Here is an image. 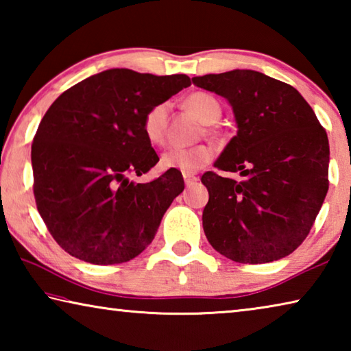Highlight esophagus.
I'll return each instance as SVG.
<instances>
[{"label": "esophagus", "instance_id": "esophagus-1", "mask_svg": "<svg viewBox=\"0 0 351 351\" xmlns=\"http://www.w3.org/2000/svg\"><path fill=\"white\" fill-rule=\"evenodd\" d=\"M198 181H199L198 176H195V175H184V182H186L187 187L193 186V184H197Z\"/></svg>", "mask_w": 351, "mask_h": 351}]
</instances>
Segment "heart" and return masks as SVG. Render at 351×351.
Instances as JSON below:
<instances>
[{
	"mask_svg": "<svg viewBox=\"0 0 351 351\" xmlns=\"http://www.w3.org/2000/svg\"><path fill=\"white\" fill-rule=\"evenodd\" d=\"M189 110L206 125L215 123L221 117V105L207 93H195L186 100ZM169 104L159 102L145 112L142 130L147 141L153 145H161L167 127ZM213 150L209 145H195L190 148H169L161 156V167L165 170L180 171L182 175H193L204 169L212 161Z\"/></svg>",
	"mask_w": 351,
	"mask_h": 351,
	"instance_id": "b5f03b06",
	"label": "heart"
}]
</instances>
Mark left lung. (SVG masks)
Listing matches in <instances>:
<instances>
[{
    "label": "left lung",
    "mask_w": 351,
    "mask_h": 351,
    "mask_svg": "<svg viewBox=\"0 0 351 351\" xmlns=\"http://www.w3.org/2000/svg\"><path fill=\"white\" fill-rule=\"evenodd\" d=\"M193 85L232 106L237 134L207 171L203 210L207 240L239 263H269L294 252L310 234L328 192L330 145L302 94L258 71L193 77Z\"/></svg>",
    "instance_id": "1"
}]
</instances>
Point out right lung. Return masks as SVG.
Returning a JSON list of instances; mask_svg holds the SVG:
<instances>
[{"instance_id": "1", "label": "right lung", "mask_w": 351, "mask_h": 351, "mask_svg": "<svg viewBox=\"0 0 351 351\" xmlns=\"http://www.w3.org/2000/svg\"><path fill=\"white\" fill-rule=\"evenodd\" d=\"M187 86L186 74L106 69L46 111L31 152L34 195L46 228L69 255L116 265L153 241L184 190L182 175L167 170L145 184L128 175L141 176L159 161L142 130L145 112Z\"/></svg>"}]
</instances>
